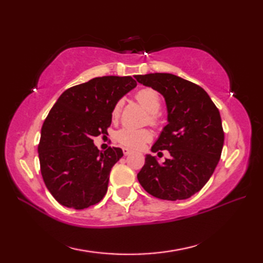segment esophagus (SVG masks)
<instances>
[{
	"label": "esophagus",
	"instance_id": "1",
	"mask_svg": "<svg viewBox=\"0 0 263 263\" xmlns=\"http://www.w3.org/2000/svg\"><path fill=\"white\" fill-rule=\"evenodd\" d=\"M131 153H132V150H131V149H128V148H123V154H124V156L130 155Z\"/></svg>",
	"mask_w": 263,
	"mask_h": 263
}]
</instances>
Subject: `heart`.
<instances>
[{
  "instance_id": "b5f03b06",
  "label": "heart",
  "mask_w": 263,
  "mask_h": 263,
  "mask_svg": "<svg viewBox=\"0 0 263 263\" xmlns=\"http://www.w3.org/2000/svg\"><path fill=\"white\" fill-rule=\"evenodd\" d=\"M136 98L150 113V122L154 123V124L157 123V113L161 107V99L159 93L153 88H143L136 93ZM121 106L122 102H117L114 105L113 110H111V115H113V117H117L120 115ZM152 139L153 133L147 130V128L123 127L116 133L117 141L123 144V146L135 149L141 148L144 143L150 141Z\"/></svg>"
}]
</instances>
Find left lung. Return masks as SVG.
Returning a JSON list of instances; mask_svg holds the SVG:
<instances>
[{"label":"left lung","instance_id":"8db88e82","mask_svg":"<svg viewBox=\"0 0 263 263\" xmlns=\"http://www.w3.org/2000/svg\"><path fill=\"white\" fill-rule=\"evenodd\" d=\"M135 78L165 98L168 123L152 152L168 150L171 155L163 164L147 155L138 181L158 199L192 197L209 181L220 159L224 131L219 110L204 89L177 76L149 73Z\"/></svg>","mask_w":263,"mask_h":263}]
</instances>
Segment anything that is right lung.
Wrapping results in <instances>:
<instances>
[{
  "mask_svg": "<svg viewBox=\"0 0 263 263\" xmlns=\"http://www.w3.org/2000/svg\"><path fill=\"white\" fill-rule=\"evenodd\" d=\"M136 86L132 77L93 78L66 89L54 104L42 126L38 155L43 180L59 203L80 210L105 197L123 152H99L92 139L107 133L114 105Z\"/></svg>",
  "mask_w": 263,
  "mask_h": 263,
  "instance_id": "add662e5",
  "label": "right lung"
}]
</instances>
